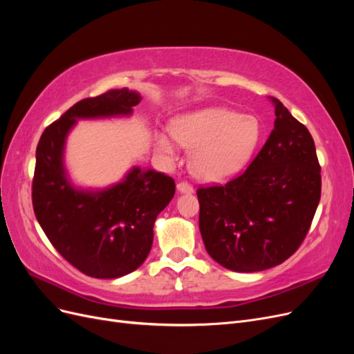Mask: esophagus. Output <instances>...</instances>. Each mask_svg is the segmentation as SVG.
<instances>
[{
  "instance_id": "34e87169",
  "label": "esophagus",
  "mask_w": 354,
  "mask_h": 354,
  "mask_svg": "<svg viewBox=\"0 0 354 354\" xmlns=\"http://www.w3.org/2000/svg\"><path fill=\"white\" fill-rule=\"evenodd\" d=\"M177 190L180 194H194V187H192L186 181H181V183L177 185Z\"/></svg>"
}]
</instances>
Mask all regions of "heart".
I'll return each instance as SVG.
<instances>
[{"instance_id": "obj_1", "label": "heart", "mask_w": 354, "mask_h": 354, "mask_svg": "<svg viewBox=\"0 0 354 354\" xmlns=\"http://www.w3.org/2000/svg\"><path fill=\"white\" fill-rule=\"evenodd\" d=\"M171 134L187 149L194 176L207 183H224L250 162L263 128L259 118L226 108H202L176 116ZM156 146L167 156L176 155V143L167 133H156Z\"/></svg>"}]
</instances>
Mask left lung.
I'll use <instances>...</instances> for the list:
<instances>
[{
  "instance_id": "1",
  "label": "left lung",
  "mask_w": 354,
  "mask_h": 354,
  "mask_svg": "<svg viewBox=\"0 0 354 354\" xmlns=\"http://www.w3.org/2000/svg\"><path fill=\"white\" fill-rule=\"evenodd\" d=\"M274 128L245 173L198 189L199 230L214 261L233 272L270 269L303 242L320 201V167L307 128L274 97Z\"/></svg>"
}]
</instances>
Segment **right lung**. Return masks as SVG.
<instances>
[{
    "label": "right lung",
    "instance_id": "obj_1",
    "mask_svg": "<svg viewBox=\"0 0 354 354\" xmlns=\"http://www.w3.org/2000/svg\"><path fill=\"white\" fill-rule=\"evenodd\" d=\"M140 94L111 90L73 104L47 127L37 146L32 202L41 229L57 252L97 279L134 272L147 259L153 224L176 194L174 180L138 165L106 187H82L69 176L66 142L78 121L130 118Z\"/></svg>",
    "mask_w": 354,
    "mask_h": 354
}]
</instances>
